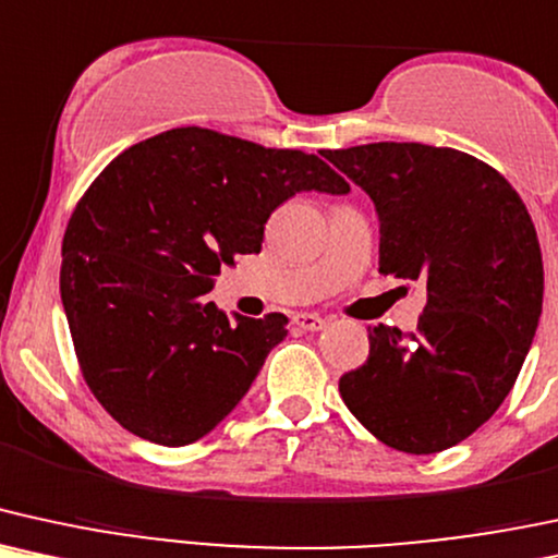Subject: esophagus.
<instances>
[{"label": "esophagus", "instance_id": "1", "mask_svg": "<svg viewBox=\"0 0 558 558\" xmlns=\"http://www.w3.org/2000/svg\"><path fill=\"white\" fill-rule=\"evenodd\" d=\"M292 324L305 331H320L326 326V318L318 313H298V316H292Z\"/></svg>", "mask_w": 558, "mask_h": 558}]
</instances>
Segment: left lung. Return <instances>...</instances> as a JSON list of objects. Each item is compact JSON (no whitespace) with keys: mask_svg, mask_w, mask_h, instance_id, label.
I'll return each instance as SVG.
<instances>
[{"mask_svg":"<svg viewBox=\"0 0 558 558\" xmlns=\"http://www.w3.org/2000/svg\"><path fill=\"white\" fill-rule=\"evenodd\" d=\"M324 156L376 206L378 271L428 292L417 331H368V360L339 378V395L386 447H454L501 408L538 329L533 219L494 167L462 150L368 143Z\"/></svg>","mask_w":558,"mask_h":558,"instance_id":"obj_1","label":"left lung"}]
</instances>
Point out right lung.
Masks as SVG:
<instances>
[{"label": "right lung", "mask_w": 558, "mask_h": 558, "mask_svg": "<svg viewBox=\"0 0 558 558\" xmlns=\"http://www.w3.org/2000/svg\"><path fill=\"white\" fill-rule=\"evenodd\" d=\"M344 195L318 156L206 128L135 143L85 190L62 240L59 292L83 378L130 434L185 447L238 408L287 316H227L206 294L260 253L294 193Z\"/></svg>", "instance_id": "obj_1"}]
</instances>
